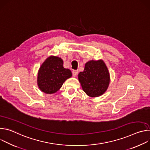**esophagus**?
Instances as JSON below:
<instances>
[{
  "label": "esophagus",
  "instance_id": "1",
  "mask_svg": "<svg viewBox=\"0 0 150 150\" xmlns=\"http://www.w3.org/2000/svg\"><path fill=\"white\" fill-rule=\"evenodd\" d=\"M78 74V71L77 70H74L72 71V75L74 76H76Z\"/></svg>",
  "mask_w": 150,
  "mask_h": 150
}]
</instances>
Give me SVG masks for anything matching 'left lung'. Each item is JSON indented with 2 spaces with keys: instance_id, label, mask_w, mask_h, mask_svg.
<instances>
[{
  "instance_id": "left-lung-1",
  "label": "left lung",
  "mask_w": 150,
  "mask_h": 150,
  "mask_svg": "<svg viewBox=\"0 0 150 150\" xmlns=\"http://www.w3.org/2000/svg\"><path fill=\"white\" fill-rule=\"evenodd\" d=\"M78 79L83 91L90 97H98L107 90L110 82L108 68L101 61L91 60L85 64Z\"/></svg>"
}]
</instances>
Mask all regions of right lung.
Here are the masks:
<instances>
[{
  "instance_id": "right-lung-1",
  "label": "right lung",
  "mask_w": 150,
  "mask_h": 150,
  "mask_svg": "<svg viewBox=\"0 0 150 150\" xmlns=\"http://www.w3.org/2000/svg\"><path fill=\"white\" fill-rule=\"evenodd\" d=\"M60 57L50 56L42 64L38 74L37 83L40 89L46 94L57 92L68 78L72 76L69 69L63 68Z\"/></svg>"
}]
</instances>
